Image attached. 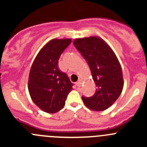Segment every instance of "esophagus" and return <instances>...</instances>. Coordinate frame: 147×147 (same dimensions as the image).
<instances>
[{
	"instance_id": "esophagus-1",
	"label": "esophagus",
	"mask_w": 147,
	"mask_h": 147,
	"mask_svg": "<svg viewBox=\"0 0 147 147\" xmlns=\"http://www.w3.org/2000/svg\"><path fill=\"white\" fill-rule=\"evenodd\" d=\"M81 85H82V80H78V82H77V86H78V87H81Z\"/></svg>"
}]
</instances>
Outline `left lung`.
<instances>
[{
	"instance_id": "1",
	"label": "left lung",
	"mask_w": 147,
	"mask_h": 147,
	"mask_svg": "<svg viewBox=\"0 0 147 147\" xmlns=\"http://www.w3.org/2000/svg\"><path fill=\"white\" fill-rule=\"evenodd\" d=\"M90 68L97 89L92 97H82L87 107L104 111L110 107L122 92V70L116 55L99 37L77 38L73 41Z\"/></svg>"
}]
</instances>
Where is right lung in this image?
Returning a JSON list of instances; mask_svg holds the SVG:
<instances>
[{
	"mask_svg": "<svg viewBox=\"0 0 147 147\" xmlns=\"http://www.w3.org/2000/svg\"><path fill=\"white\" fill-rule=\"evenodd\" d=\"M71 39H53L40 50L30 70L28 91L34 103L47 113H55L65 106L72 84L58 67L60 55Z\"/></svg>",
	"mask_w": 147,
	"mask_h": 147,
	"instance_id": "obj_1",
	"label": "right lung"
}]
</instances>
